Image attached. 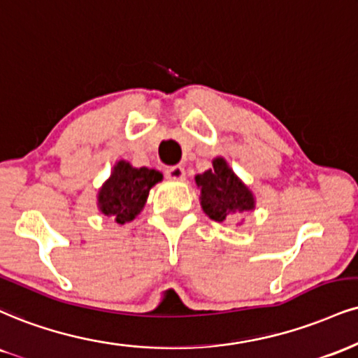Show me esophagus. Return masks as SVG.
I'll list each match as a JSON object with an SVG mask.
<instances>
[{
    "label": "esophagus",
    "instance_id": "obj_1",
    "mask_svg": "<svg viewBox=\"0 0 358 358\" xmlns=\"http://www.w3.org/2000/svg\"><path fill=\"white\" fill-rule=\"evenodd\" d=\"M165 175L170 180H183L185 178V168L182 165L168 166L165 170Z\"/></svg>",
    "mask_w": 358,
    "mask_h": 358
}]
</instances>
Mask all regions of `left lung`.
<instances>
[{
    "instance_id": "1",
    "label": "left lung",
    "mask_w": 358,
    "mask_h": 358,
    "mask_svg": "<svg viewBox=\"0 0 358 358\" xmlns=\"http://www.w3.org/2000/svg\"><path fill=\"white\" fill-rule=\"evenodd\" d=\"M201 188V208L215 222H223L231 213L250 212L255 206L252 192L227 165L223 158H215L212 170L196 175Z\"/></svg>"
}]
</instances>
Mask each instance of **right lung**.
Instances as JSON below:
<instances>
[{
  "label": "right lung",
  "mask_w": 358,
  "mask_h": 358,
  "mask_svg": "<svg viewBox=\"0 0 358 358\" xmlns=\"http://www.w3.org/2000/svg\"><path fill=\"white\" fill-rule=\"evenodd\" d=\"M162 178L157 170L133 168L130 163L118 162L110 180L98 193L101 213L115 218L120 225L131 222L145 206L150 188Z\"/></svg>",
  "instance_id": "add662e5"
}]
</instances>
